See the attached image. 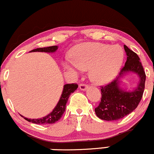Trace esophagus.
Instances as JSON below:
<instances>
[{
  "instance_id": "obj_1",
  "label": "esophagus",
  "mask_w": 154,
  "mask_h": 154,
  "mask_svg": "<svg viewBox=\"0 0 154 154\" xmlns=\"http://www.w3.org/2000/svg\"><path fill=\"white\" fill-rule=\"evenodd\" d=\"M79 88H80L81 90L85 91V90L88 88V85L85 84H80V85H79Z\"/></svg>"
}]
</instances>
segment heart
Segmentation results:
<instances>
[{
	"label": "heart",
	"mask_w": 154,
	"mask_h": 154,
	"mask_svg": "<svg viewBox=\"0 0 154 154\" xmlns=\"http://www.w3.org/2000/svg\"><path fill=\"white\" fill-rule=\"evenodd\" d=\"M123 51L120 47L102 43H85L77 46L73 52V61L65 64L70 70L89 69L94 83L104 84L117 75L123 62Z\"/></svg>",
	"instance_id": "obj_1"
}]
</instances>
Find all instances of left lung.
<instances>
[{
    "label": "left lung",
    "instance_id": "1",
    "mask_svg": "<svg viewBox=\"0 0 154 154\" xmlns=\"http://www.w3.org/2000/svg\"><path fill=\"white\" fill-rule=\"evenodd\" d=\"M127 55V60L121 68L119 76L109 84L102 86V98L99 106L95 108V113L99 118L106 121L117 120L129 115L141 100L145 88L146 73L135 52L124 45ZM128 72L138 74L140 78L138 87L133 92L123 91L119 86V78Z\"/></svg>",
    "mask_w": 154,
    "mask_h": 154
}]
</instances>
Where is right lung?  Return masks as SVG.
<instances>
[{
	"label": "right lung",
	"instance_id": "add662e5",
	"mask_svg": "<svg viewBox=\"0 0 154 154\" xmlns=\"http://www.w3.org/2000/svg\"><path fill=\"white\" fill-rule=\"evenodd\" d=\"M57 46H51L48 47V48H37L32 50L30 52H53L57 50ZM77 84H66L63 88V91L61 95L60 99L58 103L52 112L50 114L47 115L42 118L40 119H29L26 117L22 116L23 119L28 121V122H31L32 123L35 124H40V125H47V124H53L57 120H60L63 116V113L66 111V103L68 102V99L69 98L70 95L72 93H73L78 88Z\"/></svg>",
	"mask_w": 154,
	"mask_h": 154
}]
</instances>
